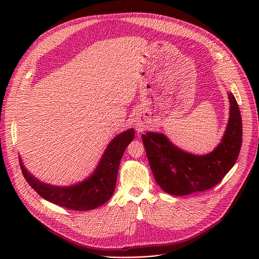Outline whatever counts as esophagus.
<instances>
[{
  "mask_svg": "<svg viewBox=\"0 0 259 259\" xmlns=\"http://www.w3.org/2000/svg\"><path fill=\"white\" fill-rule=\"evenodd\" d=\"M138 131H139V129H138Z\"/></svg>",
  "mask_w": 259,
  "mask_h": 259,
  "instance_id": "esophagus-1",
  "label": "esophagus"
}]
</instances>
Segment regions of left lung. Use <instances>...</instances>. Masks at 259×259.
I'll return each instance as SVG.
<instances>
[{
	"label": "left lung",
	"mask_w": 259,
	"mask_h": 259,
	"mask_svg": "<svg viewBox=\"0 0 259 259\" xmlns=\"http://www.w3.org/2000/svg\"><path fill=\"white\" fill-rule=\"evenodd\" d=\"M230 120L216 149L205 156L183 152L161 133L142 134L147 159L157 183L173 196H186L215 187L235 165L242 145V118L233 93Z\"/></svg>",
	"instance_id": "1"
}]
</instances>
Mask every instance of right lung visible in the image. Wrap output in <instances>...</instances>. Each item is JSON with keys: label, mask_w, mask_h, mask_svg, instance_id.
Masks as SVG:
<instances>
[{"label": "right lung", "mask_w": 259, "mask_h": 259, "mask_svg": "<svg viewBox=\"0 0 259 259\" xmlns=\"http://www.w3.org/2000/svg\"><path fill=\"white\" fill-rule=\"evenodd\" d=\"M134 134V130L129 129L117 135L107 145L93 174L75 186L54 187L32 176L24 168L21 161L20 168L27 183L43 199L70 210H92L112 198L122 156L127 145L133 140Z\"/></svg>", "instance_id": "add662e5"}]
</instances>
